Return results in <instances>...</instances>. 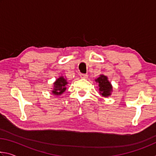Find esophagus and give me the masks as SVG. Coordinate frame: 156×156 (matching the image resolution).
Instances as JSON below:
<instances>
[{
  "label": "esophagus",
  "mask_w": 156,
  "mask_h": 156,
  "mask_svg": "<svg viewBox=\"0 0 156 156\" xmlns=\"http://www.w3.org/2000/svg\"><path fill=\"white\" fill-rule=\"evenodd\" d=\"M80 76L81 78H87L88 77V75L87 74H83V73H81V74H80Z\"/></svg>",
  "instance_id": "1"
}]
</instances>
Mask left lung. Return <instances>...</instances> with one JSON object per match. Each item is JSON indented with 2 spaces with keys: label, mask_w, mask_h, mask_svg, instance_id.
I'll list each match as a JSON object with an SVG mask.
<instances>
[{
  "label": "left lung",
  "mask_w": 156,
  "mask_h": 156,
  "mask_svg": "<svg viewBox=\"0 0 156 156\" xmlns=\"http://www.w3.org/2000/svg\"><path fill=\"white\" fill-rule=\"evenodd\" d=\"M96 82L98 83L100 94L104 97H108L112 94V85L110 82L108 80V78L106 76L100 75L98 78L96 79Z\"/></svg>",
  "instance_id": "1"
}]
</instances>
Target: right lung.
Masks as SVG:
<instances>
[{
    "instance_id": "right-lung-1",
    "label": "right lung",
    "mask_w": 156,
    "mask_h": 156,
    "mask_svg": "<svg viewBox=\"0 0 156 156\" xmlns=\"http://www.w3.org/2000/svg\"><path fill=\"white\" fill-rule=\"evenodd\" d=\"M67 79L65 78L63 76H60L57 80L54 82V88L51 91V93L56 96H59L65 92L66 89V85L67 84Z\"/></svg>"
}]
</instances>
